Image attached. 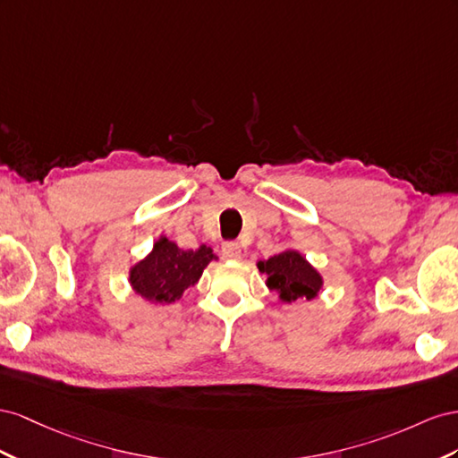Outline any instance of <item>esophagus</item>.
I'll use <instances>...</instances> for the list:
<instances>
[{
  "label": "esophagus",
  "mask_w": 458,
  "mask_h": 458,
  "mask_svg": "<svg viewBox=\"0 0 458 458\" xmlns=\"http://www.w3.org/2000/svg\"><path fill=\"white\" fill-rule=\"evenodd\" d=\"M222 257L228 260H238V259H242V247L233 242L222 243Z\"/></svg>",
  "instance_id": "esophagus-1"
}]
</instances>
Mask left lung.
Returning a JSON list of instances; mask_svg holds the SVG:
<instances>
[{
  "mask_svg": "<svg viewBox=\"0 0 458 458\" xmlns=\"http://www.w3.org/2000/svg\"><path fill=\"white\" fill-rule=\"evenodd\" d=\"M259 272L267 274V287L278 295L280 303L312 301L318 297L324 278L318 268L312 267L305 255L297 250H284L267 260H259Z\"/></svg>",
  "mask_w": 458,
  "mask_h": 458,
  "instance_id": "obj_1",
  "label": "left lung"
}]
</instances>
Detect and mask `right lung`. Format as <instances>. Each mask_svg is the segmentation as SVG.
<instances>
[{
    "label": "right lung",
    "instance_id": "right-lung-1",
    "mask_svg": "<svg viewBox=\"0 0 458 458\" xmlns=\"http://www.w3.org/2000/svg\"><path fill=\"white\" fill-rule=\"evenodd\" d=\"M218 257L201 243L198 250H182L166 236H159L153 250L128 270L132 292L157 307L180 301L186 290L199 282L203 270Z\"/></svg>",
    "mask_w": 458,
    "mask_h": 458
}]
</instances>
